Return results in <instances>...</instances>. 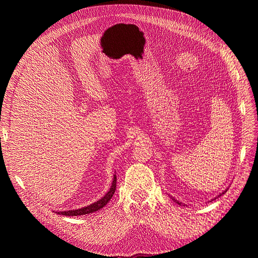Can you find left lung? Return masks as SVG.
Listing matches in <instances>:
<instances>
[{
  "instance_id": "1",
  "label": "left lung",
  "mask_w": 258,
  "mask_h": 258,
  "mask_svg": "<svg viewBox=\"0 0 258 258\" xmlns=\"http://www.w3.org/2000/svg\"><path fill=\"white\" fill-rule=\"evenodd\" d=\"M227 189H228V188H226V189H225V190H224V191H223V192H221V194H220V195H218V196H217V197H220V196H222V195H224V194H225V192H226V191H227ZM217 197H215V198H213V199H212V200H215V199H216V198H217ZM171 198H172V200H173V201H174V202H175V204H177V205H179V206H182V205H183V204H182V202H179V201H178V200H176V199H175V198H173V197H171ZM183 206H184V207H185V205H183Z\"/></svg>"
}]
</instances>
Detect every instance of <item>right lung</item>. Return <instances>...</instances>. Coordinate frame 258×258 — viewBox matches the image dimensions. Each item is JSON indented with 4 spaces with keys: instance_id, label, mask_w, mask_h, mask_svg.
<instances>
[{
    "instance_id": "add662e5",
    "label": "right lung",
    "mask_w": 258,
    "mask_h": 258,
    "mask_svg": "<svg viewBox=\"0 0 258 258\" xmlns=\"http://www.w3.org/2000/svg\"><path fill=\"white\" fill-rule=\"evenodd\" d=\"M116 190V174L113 176V181L112 185L110 187V189L104 195V196L99 199L98 201L93 202V204L87 206V207H83L81 209H76V210H69V211H60V212H56L57 214L60 215H66V216H79V215H85V214H90L93 212H97L100 209H102L105 207L110 200L112 199L113 195Z\"/></svg>"
}]
</instances>
